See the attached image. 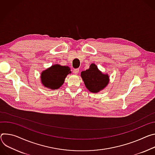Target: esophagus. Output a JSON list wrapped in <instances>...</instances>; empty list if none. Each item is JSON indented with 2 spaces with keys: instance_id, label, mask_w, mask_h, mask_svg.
<instances>
[{
  "instance_id": "1",
  "label": "esophagus",
  "mask_w": 155,
  "mask_h": 155,
  "mask_svg": "<svg viewBox=\"0 0 155 155\" xmlns=\"http://www.w3.org/2000/svg\"><path fill=\"white\" fill-rule=\"evenodd\" d=\"M79 71V70L78 68H76V69H74L73 70V73L75 74H77Z\"/></svg>"
}]
</instances>
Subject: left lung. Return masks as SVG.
I'll use <instances>...</instances> for the list:
<instances>
[{
  "label": "left lung",
  "mask_w": 155,
  "mask_h": 155,
  "mask_svg": "<svg viewBox=\"0 0 155 155\" xmlns=\"http://www.w3.org/2000/svg\"><path fill=\"white\" fill-rule=\"evenodd\" d=\"M81 77L85 87L90 92L94 93L104 89L109 81L108 74H102L94 63L91 64L88 70L81 72Z\"/></svg>",
  "instance_id": "obj_1"
}]
</instances>
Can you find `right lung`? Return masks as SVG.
<instances>
[{"mask_svg": "<svg viewBox=\"0 0 155 155\" xmlns=\"http://www.w3.org/2000/svg\"><path fill=\"white\" fill-rule=\"evenodd\" d=\"M69 73H71L69 67L54 64L42 73V83L47 88L57 89L63 85L65 78Z\"/></svg>", "mask_w": 155, "mask_h": 155, "instance_id": "obj_1", "label": "right lung"}]
</instances>
